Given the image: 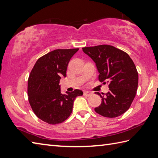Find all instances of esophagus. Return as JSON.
<instances>
[{
	"mask_svg": "<svg viewBox=\"0 0 158 158\" xmlns=\"http://www.w3.org/2000/svg\"><path fill=\"white\" fill-rule=\"evenodd\" d=\"M92 94V92H89L88 91H85L84 92H83V95L86 96H90Z\"/></svg>",
	"mask_w": 158,
	"mask_h": 158,
	"instance_id": "esophagus-1",
	"label": "esophagus"
}]
</instances>
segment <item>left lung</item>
I'll return each instance as SVG.
<instances>
[{
    "label": "left lung",
    "instance_id": "8db88e82",
    "mask_svg": "<svg viewBox=\"0 0 158 158\" xmlns=\"http://www.w3.org/2000/svg\"><path fill=\"white\" fill-rule=\"evenodd\" d=\"M95 62L100 82L109 83V92L102 96V102L95 111L113 118L127 111L136 96L139 75L129 55L115 47L101 45L82 48Z\"/></svg>",
    "mask_w": 158,
    "mask_h": 158
}]
</instances>
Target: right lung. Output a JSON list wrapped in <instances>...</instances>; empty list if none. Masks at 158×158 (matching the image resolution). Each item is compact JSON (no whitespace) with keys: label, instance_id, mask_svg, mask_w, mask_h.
<instances>
[{"label":"right lung","instance_id":"1","mask_svg":"<svg viewBox=\"0 0 158 158\" xmlns=\"http://www.w3.org/2000/svg\"><path fill=\"white\" fill-rule=\"evenodd\" d=\"M79 49H56L40 58L32 69L28 81V100L40 119L49 124L63 122L73 111V103L83 92L75 89L62 94L59 85L66 77L70 58Z\"/></svg>","mask_w":158,"mask_h":158}]
</instances>
